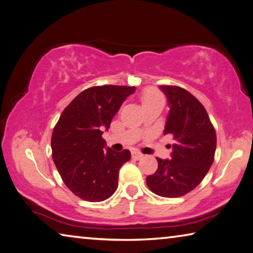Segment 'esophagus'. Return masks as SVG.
I'll return each mask as SVG.
<instances>
[{
    "instance_id": "obj_1",
    "label": "esophagus",
    "mask_w": 253,
    "mask_h": 253,
    "mask_svg": "<svg viewBox=\"0 0 253 253\" xmlns=\"http://www.w3.org/2000/svg\"><path fill=\"white\" fill-rule=\"evenodd\" d=\"M132 158L136 159V160H140V159L143 158V154L138 152V151H134V152H132Z\"/></svg>"
}]
</instances>
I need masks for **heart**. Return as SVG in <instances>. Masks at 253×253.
Returning <instances> with one entry per match:
<instances>
[{
	"label": "heart",
	"instance_id": "heart-1",
	"mask_svg": "<svg viewBox=\"0 0 253 253\" xmlns=\"http://www.w3.org/2000/svg\"><path fill=\"white\" fill-rule=\"evenodd\" d=\"M141 101H142V105H148L154 103V102L163 101V96L160 92H158L153 88H149L143 92L142 96H141Z\"/></svg>",
	"mask_w": 253,
	"mask_h": 253
}]
</instances>
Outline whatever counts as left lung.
<instances>
[{
    "label": "left lung",
    "instance_id": "8db88e82",
    "mask_svg": "<svg viewBox=\"0 0 253 253\" xmlns=\"http://www.w3.org/2000/svg\"><path fill=\"white\" fill-rule=\"evenodd\" d=\"M169 104L165 134H172L171 159L157 158L158 170L147 184L153 193L179 198L197 187L214 160L216 135L207 111L197 97L184 88L160 85ZM171 148V145H170Z\"/></svg>",
    "mask_w": 253,
    "mask_h": 253
}]
</instances>
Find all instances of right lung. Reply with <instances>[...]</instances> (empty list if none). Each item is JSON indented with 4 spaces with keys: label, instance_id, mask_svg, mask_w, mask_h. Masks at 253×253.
<instances>
[{
    "label": "right lung",
    "instance_id": "1",
    "mask_svg": "<svg viewBox=\"0 0 253 253\" xmlns=\"http://www.w3.org/2000/svg\"><path fill=\"white\" fill-rule=\"evenodd\" d=\"M134 91L126 85L88 87L66 106L54 126L53 161L66 187L82 200L104 201L118 188L119 170L131 152L106 148L102 134Z\"/></svg>",
    "mask_w": 253,
    "mask_h": 253
}]
</instances>
